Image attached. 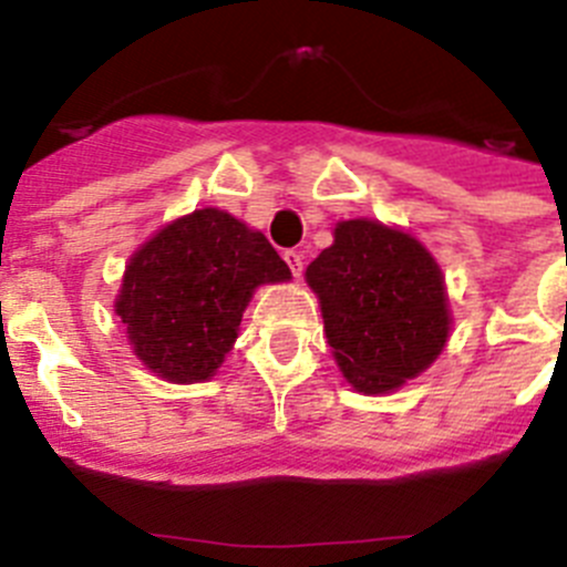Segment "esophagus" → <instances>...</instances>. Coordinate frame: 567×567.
<instances>
[{
    "instance_id": "34e87169",
    "label": "esophagus",
    "mask_w": 567,
    "mask_h": 567,
    "mask_svg": "<svg viewBox=\"0 0 567 567\" xmlns=\"http://www.w3.org/2000/svg\"><path fill=\"white\" fill-rule=\"evenodd\" d=\"M282 257H285V262H288L290 274H293V277H301V271H305V254L296 251V248H288Z\"/></svg>"
}]
</instances>
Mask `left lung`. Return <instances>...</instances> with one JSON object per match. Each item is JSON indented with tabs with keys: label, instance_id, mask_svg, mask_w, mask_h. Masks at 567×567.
<instances>
[{
	"label": "left lung",
	"instance_id": "8db88e82",
	"mask_svg": "<svg viewBox=\"0 0 567 567\" xmlns=\"http://www.w3.org/2000/svg\"><path fill=\"white\" fill-rule=\"evenodd\" d=\"M338 369L363 394H389L425 372L447 343L451 310L436 259L378 220H341L308 266Z\"/></svg>",
	"mask_w": 567,
	"mask_h": 567
}]
</instances>
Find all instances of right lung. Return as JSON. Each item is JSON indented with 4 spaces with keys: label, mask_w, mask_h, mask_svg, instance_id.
<instances>
[{
    "label": "right lung",
    "mask_w": 567,
    "mask_h": 567,
    "mask_svg": "<svg viewBox=\"0 0 567 567\" xmlns=\"http://www.w3.org/2000/svg\"><path fill=\"white\" fill-rule=\"evenodd\" d=\"M288 279L290 268L262 231L206 206L140 246L114 308L151 372L200 383L224 363L254 288Z\"/></svg>",
    "instance_id": "right-lung-1"
}]
</instances>
